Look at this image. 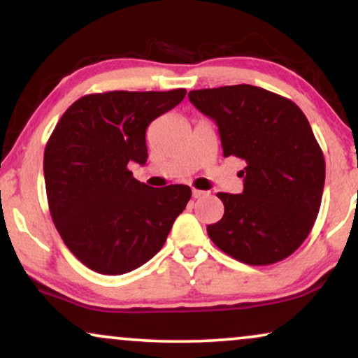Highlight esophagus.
Instances as JSON below:
<instances>
[{
    "label": "esophagus",
    "instance_id": "esophagus-1",
    "mask_svg": "<svg viewBox=\"0 0 358 358\" xmlns=\"http://www.w3.org/2000/svg\"><path fill=\"white\" fill-rule=\"evenodd\" d=\"M203 195H207V192H203V190H199V189H192L194 199H200V197H203Z\"/></svg>",
    "mask_w": 358,
    "mask_h": 358
}]
</instances>
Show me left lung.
Segmentation results:
<instances>
[{
  "label": "left lung",
  "mask_w": 358,
  "mask_h": 358,
  "mask_svg": "<svg viewBox=\"0 0 358 358\" xmlns=\"http://www.w3.org/2000/svg\"><path fill=\"white\" fill-rule=\"evenodd\" d=\"M189 99L217 122L224 158L246 161L243 194H217L224 213L207 227L210 239L249 266L292 256L315 224L326 178L306 115L293 101L251 85L190 91Z\"/></svg>",
  "instance_id": "1"
}]
</instances>
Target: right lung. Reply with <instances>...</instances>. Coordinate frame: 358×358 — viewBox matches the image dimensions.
<instances>
[{"instance_id": "obj_1", "label": "right lung", "mask_w": 358, "mask_h": 358, "mask_svg": "<svg viewBox=\"0 0 358 358\" xmlns=\"http://www.w3.org/2000/svg\"><path fill=\"white\" fill-rule=\"evenodd\" d=\"M185 90L86 94L65 110L43 153L48 210L78 261L104 275L148 262L190 200L189 185L153 189L129 163L148 158L146 127Z\"/></svg>"}]
</instances>
